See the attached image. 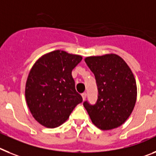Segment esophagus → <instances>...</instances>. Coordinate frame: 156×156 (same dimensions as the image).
Wrapping results in <instances>:
<instances>
[{
  "label": "esophagus",
  "mask_w": 156,
  "mask_h": 156,
  "mask_svg": "<svg viewBox=\"0 0 156 156\" xmlns=\"http://www.w3.org/2000/svg\"><path fill=\"white\" fill-rule=\"evenodd\" d=\"M86 96H87L86 93H83L82 94V99H83V101H85V100L86 99Z\"/></svg>",
  "instance_id": "esophagus-1"
}]
</instances>
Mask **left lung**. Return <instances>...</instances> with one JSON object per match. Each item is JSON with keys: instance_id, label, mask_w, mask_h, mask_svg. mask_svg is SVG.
<instances>
[{"instance_id": "obj_1", "label": "left lung", "mask_w": 156, "mask_h": 156, "mask_svg": "<svg viewBox=\"0 0 156 156\" xmlns=\"http://www.w3.org/2000/svg\"><path fill=\"white\" fill-rule=\"evenodd\" d=\"M85 61L94 74L98 87L97 104L83 103L92 122L102 130L120 126L136 104L137 88L132 70L117 54L88 56Z\"/></svg>"}]
</instances>
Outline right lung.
Returning <instances> with one entry per match:
<instances>
[{"mask_svg":"<svg viewBox=\"0 0 156 156\" xmlns=\"http://www.w3.org/2000/svg\"><path fill=\"white\" fill-rule=\"evenodd\" d=\"M82 59V55L55 50L41 55L30 70L26 101L31 115L43 126H59L82 102L71 75Z\"/></svg>","mask_w":156,"mask_h":156,"instance_id":"add662e5","label":"right lung"}]
</instances>
